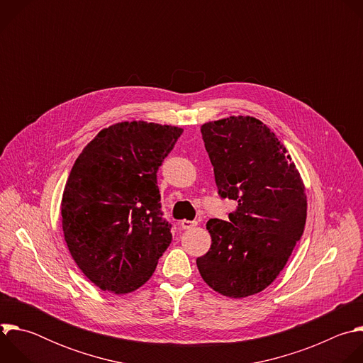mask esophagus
Masks as SVG:
<instances>
[{"mask_svg":"<svg viewBox=\"0 0 363 363\" xmlns=\"http://www.w3.org/2000/svg\"><path fill=\"white\" fill-rule=\"evenodd\" d=\"M196 225H198V221H188V220H182L181 221L182 230H191V228H194Z\"/></svg>","mask_w":363,"mask_h":363,"instance_id":"34e87169","label":"esophagus"}]
</instances>
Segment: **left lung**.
I'll return each instance as SVG.
<instances>
[{
	"label": "left lung",
	"mask_w": 363,
	"mask_h": 363,
	"mask_svg": "<svg viewBox=\"0 0 363 363\" xmlns=\"http://www.w3.org/2000/svg\"><path fill=\"white\" fill-rule=\"evenodd\" d=\"M223 198L238 202L228 221L210 220L208 252L196 258L213 290L242 298L269 287L287 264L307 217L300 172L277 136L252 116L201 126Z\"/></svg>",
	"instance_id": "1"
}]
</instances>
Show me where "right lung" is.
Returning <instances> with one entry per match:
<instances>
[{
  "label": "right lung",
  "mask_w": 363,
  "mask_h": 363,
  "mask_svg": "<svg viewBox=\"0 0 363 363\" xmlns=\"http://www.w3.org/2000/svg\"><path fill=\"white\" fill-rule=\"evenodd\" d=\"M184 129L145 121L101 129L82 150L62 198V227L82 273L103 291L143 286L172 241L157 172Z\"/></svg>",
  "instance_id": "obj_1"
}]
</instances>
